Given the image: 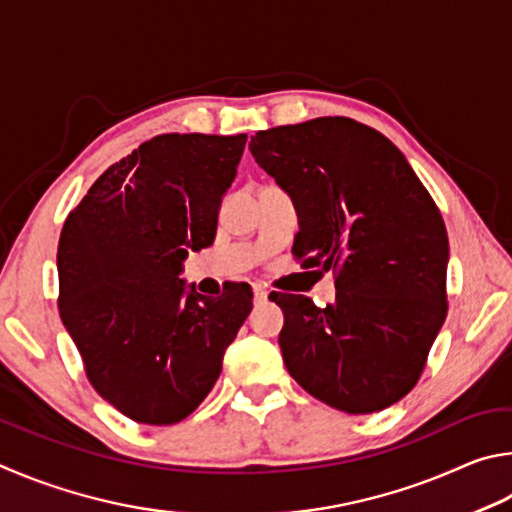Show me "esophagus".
Instances as JSON below:
<instances>
[{"instance_id": "1", "label": "esophagus", "mask_w": 512, "mask_h": 512, "mask_svg": "<svg viewBox=\"0 0 512 512\" xmlns=\"http://www.w3.org/2000/svg\"><path fill=\"white\" fill-rule=\"evenodd\" d=\"M267 297H270V292H267L263 285H254V299L258 301V303H263V301H267Z\"/></svg>"}]
</instances>
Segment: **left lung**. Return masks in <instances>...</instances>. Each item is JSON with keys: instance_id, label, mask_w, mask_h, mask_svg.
<instances>
[{"instance_id": "obj_1", "label": "left lung", "mask_w": 512, "mask_h": 512, "mask_svg": "<svg viewBox=\"0 0 512 512\" xmlns=\"http://www.w3.org/2000/svg\"><path fill=\"white\" fill-rule=\"evenodd\" d=\"M249 150L297 202L294 256L335 272L326 308L276 294L285 369L346 414L391 407L416 387L447 315L441 211L405 155L346 116L256 132Z\"/></svg>"}]
</instances>
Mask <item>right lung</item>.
<instances>
[{"label": "right lung", "mask_w": 512, "mask_h": 512, "mask_svg": "<svg viewBox=\"0 0 512 512\" xmlns=\"http://www.w3.org/2000/svg\"><path fill=\"white\" fill-rule=\"evenodd\" d=\"M247 134H159L116 161L67 215L58 308L98 396L134 423L175 425L209 396L251 312V288L186 290Z\"/></svg>", "instance_id": "1"}]
</instances>
